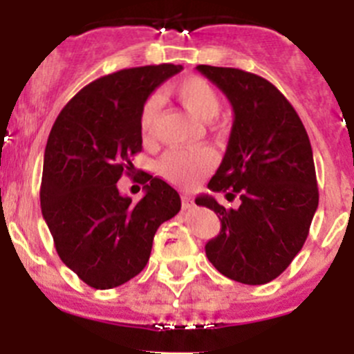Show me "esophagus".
Wrapping results in <instances>:
<instances>
[{
    "label": "esophagus",
    "mask_w": 354,
    "mask_h": 354,
    "mask_svg": "<svg viewBox=\"0 0 354 354\" xmlns=\"http://www.w3.org/2000/svg\"><path fill=\"white\" fill-rule=\"evenodd\" d=\"M181 202H183V209H190V207H194V202H192V198L188 197L187 194L181 197Z\"/></svg>",
    "instance_id": "esophagus-1"
}]
</instances>
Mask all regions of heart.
<instances>
[{
    "instance_id": "obj_1",
    "label": "heart",
    "mask_w": 354,
    "mask_h": 354,
    "mask_svg": "<svg viewBox=\"0 0 354 354\" xmlns=\"http://www.w3.org/2000/svg\"><path fill=\"white\" fill-rule=\"evenodd\" d=\"M169 92L183 104V108L200 121H212L221 111V97L216 88L200 77H188L180 84L169 87ZM160 102L152 95L144 102L138 116V130L145 144L154 138L157 121H159ZM214 154L210 149L195 151H169L159 159L157 169L166 180L181 187H192L212 167Z\"/></svg>"
}]
</instances>
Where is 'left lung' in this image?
Listing matches in <instances>:
<instances>
[{
	"label": "left lung",
	"mask_w": 354,
	"mask_h": 354,
	"mask_svg": "<svg viewBox=\"0 0 354 354\" xmlns=\"http://www.w3.org/2000/svg\"><path fill=\"white\" fill-rule=\"evenodd\" d=\"M233 106L226 154L209 188L195 198L217 214L221 231L205 253L223 276L266 284L288 269L308 236L319 207L315 164L308 133L289 101L266 78L238 70L198 65Z\"/></svg>",
	"instance_id": "8db88e82"
}]
</instances>
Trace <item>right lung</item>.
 <instances>
[{"label":"right lung","instance_id":"1","mask_svg":"<svg viewBox=\"0 0 354 354\" xmlns=\"http://www.w3.org/2000/svg\"><path fill=\"white\" fill-rule=\"evenodd\" d=\"M181 70L164 63L97 78L53 124L42 169V216L59 259L91 288H116L140 274L157 227L180 212V195L160 178L142 174L145 195L137 203L116 183L130 174V157L142 151V106Z\"/></svg>","mask_w":354,"mask_h":354}]
</instances>
